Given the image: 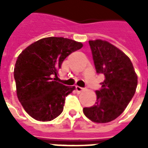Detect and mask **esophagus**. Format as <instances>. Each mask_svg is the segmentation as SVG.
Instances as JSON below:
<instances>
[{"label": "esophagus", "instance_id": "34e87169", "mask_svg": "<svg viewBox=\"0 0 148 148\" xmlns=\"http://www.w3.org/2000/svg\"><path fill=\"white\" fill-rule=\"evenodd\" d=\"M75 90H76V92L77 93H82V91H84V88H82V87L79 86H76L75 87Z\"/></svg>", "mask_w": 148, "mask_h": 148}]
</instances>
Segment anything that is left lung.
Masks as SVG:
<instances>
[{
    "mask_svg": "<svg viewBox=\"0 0 148 148\" xmlns=\"http://www.w3.org/2000/svg\"><path fill=\"white\" fill-rule=\"evenodd\" d=\"M93 62L97 74L105 80L97 90V101L84 108L87 118L95 123H108L124 111L133 97L137 86V75L130 58L106 40H90Z\"/></svg>",
    "mask_w": 148,
    "mask_h": 148,
    "instance_id": "left-lung-1",
    "label": "left lung"
}]
</instances>
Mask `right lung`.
<instances>
[{
    "mask_svg": "<svg viewBox=\"0 0 148 148\" xmlns=\"http://www.w3.org/2000/svg\"><path fill=\"white\" fill-rule=\"evenodd\" d=\"M83 47L63 37H47L32 43L18 56L14 68L17 97L24 110L39 121H51L61 114L66 97L74 86L57 81L62 62Z\"/></svg>",
    "mask_w": 148,
    "mask_h": 148,
    "instance_id": "obj_1",
    "label": "right lung"
}]
</instances>
